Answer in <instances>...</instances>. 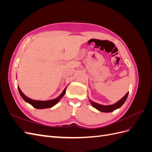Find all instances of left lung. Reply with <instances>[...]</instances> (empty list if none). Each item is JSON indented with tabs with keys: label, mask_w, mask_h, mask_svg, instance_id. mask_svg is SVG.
<instances>
[{
	"label": "left lung",
	"mask_w": 152,
	"mask_h": 152,
	"mask_svg": "<svg viewBox=\"0 0 152 152\" xmlns=\"http://www.w3.org/2000/svg\"><path fill=\"white\" fill-rule=\"evenodd\" d=\"M128 94H129V92L128 93H127V94L124 96L121 100H119L118 102H117L116 103H115L113 104H112V105L104 106V105H102V104L94 103L93 102H92V101H90V103L93 107H94L96 109L99 110V111H101L102 112H107H107H112L114 111V110H115L116 109L122 107L123 104L125 103V102L126 101Z\"/></svg>",
	"instance_id": "left-lung-1"
}]
</instances>
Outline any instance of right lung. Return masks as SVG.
Wrapping results in <instances>:
<instances>
[{
    "label": "right lung",
    "mask_w": 152,
    "mask_h": 152,
    "mask_svg": "<svg viewBox=\"0 0 152 152\" xmlns=\"http://www.w3.org/2000/svg\"><path fill=\"white\" fill-rule=\"evenodd\" d=\"M18 91H19V93H20L21 97L23 98V99L26 102L30 104L32 107H34V108H37V109L48 108H50V107H53V106L59 102V101L61 99V98L63 97V96L65 95L66 89V87H65V89H64L63 91L62 92V93L56 99L48 100V101H38V100L31 99L28 98V97H26V96L22 93L20 89V87H18Z\"/></svg>",
    "instance_id": "add662e5"
}]
</instances>
